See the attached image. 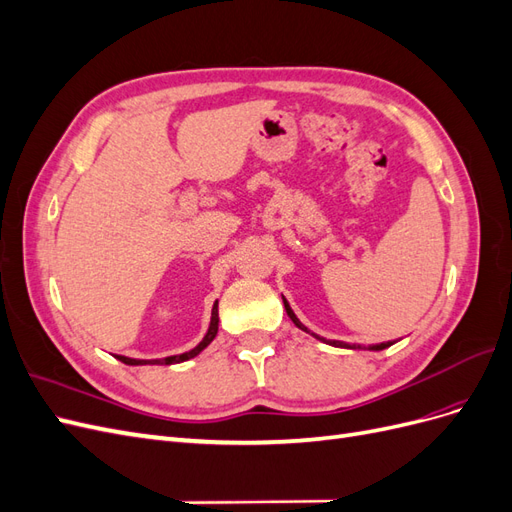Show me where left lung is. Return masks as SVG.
Returning <instances> with one entry per match:
<instances>
[{
  "mask_svg": "<svg viewBox=\"0 0 512 512\" xmlns=\"http://www.w3.org/2000/svg\"><path fill=\"white\" fill-rule=\"evenodd\" d=\"M284 299V297H282ZM284 307H286V314L290 316V320L294 322V324H297V327L301 329V331H307V327H305V324L297 318V316H294V312H292V309H290V305H288V301L284 299ZM314 337H318L316 333H312ZM320 339V342H324V344H331V346H335V348H361V346H348V344H344V342H335V339H333V342H329V339H324V337H318ZM389 346H393V342H386V344H376V346H369V350H384V348H389Z\"/></svg>",
  "mask_w": 512,
  "mask_h": 512,
  "instance_id": "8db88e82",
  "label": "left lung"
}]
</instances>
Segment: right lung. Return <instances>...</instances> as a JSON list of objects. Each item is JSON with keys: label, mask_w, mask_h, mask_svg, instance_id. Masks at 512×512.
Returning a JSON list of instances; mask_svg holds the SVG:
<instances>
[{"label": "right lung", "mask_w": 512, "mask_h": 512, "mask_svg": "<svg viewBox=\"0 0 512 512\" xmlns=\"http://www.w3.org/2000/svg\"><path fill=\"white\" fill-rule=\"evenodd\" d=\"M218 327H220V318H218V301H215V305H213V312H211V324H209V331H207V335L203 337V342H200L196 348H192L190 352L175 354V356H166V359H160V361L128 359V356H117V359H119L121 363H126V365H173V363L188 361V359H194V356H196L198 352H203V350L213 342L215 335H218Z\"/></svg>", "instance_id": "1"}]
</instances>
